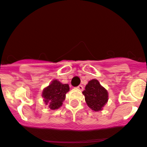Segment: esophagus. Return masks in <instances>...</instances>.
Listing matches in <instances>:
<instances>
[{
    "label": "esophagus",
    "mask_w": 147,
    "mask_h": 147,
    "mask_svg": "<svg viewBox=\"0 0 147 147\" xmlns=\"http://www.w3.org/2000/svg\"><path fill=\"white\" fill-rule=\"evenodd\" d=\"M77 89H79V90H80V91H82L83 89H84V88H83L82 85H79L78 87H77Z\"/></svg>",
    "instance_id": "esophagus-1"
}]
</instances>
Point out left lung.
<instances>
[{
	"label": "left lung",
	"instance_id": "1",
	"mask_svg": "<svg viewBox=\"0 0 147 147\" xmlns=\"http://www.w3.org/2000/svg\"><path fill=\"white\" fill-rule=\"evenodd\" d=\"M85 96L87 106L94 111H100L103 109L109 100L107 90L100 84L97 80H92L85 86L82 92Z\"/></svg>",
	"mask_w": 147,
	"mask_h": 147
}]
</instances>
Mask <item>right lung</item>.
I'll use <instances>...</instances> for the list:
<instances>
[{"label":"right lung","instance_id":"add662e5","mask_svg":"<svg viewBox=\"0 0 147 147\" xmlns=\"http://www.w3.org/2000/svg\"><path fill=\"white\" fill-rule=\"evenodd\" d=\"M69 91L67 84H62L57 80H54L43 90L42 97L46 105L51 110L59 109L65 99V94Z\"/></svg>","mask_w":147,"mask_h":147}]
</instances>
